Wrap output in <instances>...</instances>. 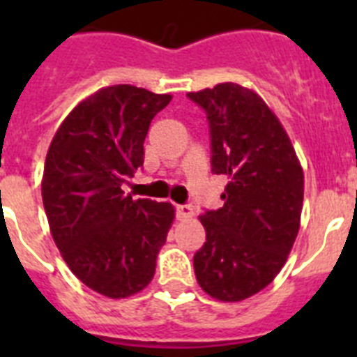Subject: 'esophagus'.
Listing matches in <instances>:
<instances>
[{
  "instance_id": "obj_1",
  "label": "esophagus",
  "mask_w": 357,
  "mask_h": 357,
  "mask_svg": "<svg viewBox=\"0 0 357 357\" xmlns=\"http://www.w3.org/2000/svg\"><path fill=\"white\" fill-rule=\"evenodd\" d=\"M193 216V209L191 206H176V218L178 220H184V218Z\"/></svg>"
}]
</instances>
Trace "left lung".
Segmentation results:
<instances>
[{"label": "left lung", "instance_id": "obj_1", "mask_svg": "<svg viewBox=\"0 0 357 357\" xmlns=\"http://www.w3.org/2000/svg\"><path fill=\"white\" fill-rule=\"evenodd\" d=\"M207 112L213 173L229 176L223 207L198 216L206 243L195 275L209 296L241 302L288 261L304 204V172L289 135L255 91L234 84L188 93Z\"/></svg>", "mask_w": 357, "mask_h": 357}]
</instances>
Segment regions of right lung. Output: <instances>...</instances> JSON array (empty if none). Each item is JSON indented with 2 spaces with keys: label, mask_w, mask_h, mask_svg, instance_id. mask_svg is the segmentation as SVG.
I'll return each instance as SVG.
<instances>
[{
  "label": "right lung",
  "mask_w": 357,
  "mask_h": 357,
  "mask_svg": "<svg viewBox=\"0 0 357 357\" xmlns=\"http://www.w3.org/2000/svg\"><path fill=\"white\" fill-rule=\"evenodd\" d=\"M172 102L135 85H109L82 100L46 153L43 204L62 259L87 288L127 298L146 288L172 229L168 202L134 200L123 182L143 166L151 119Z\"/></svg>",
  "instance_id": "right-lung-1"
}]
</instances>
